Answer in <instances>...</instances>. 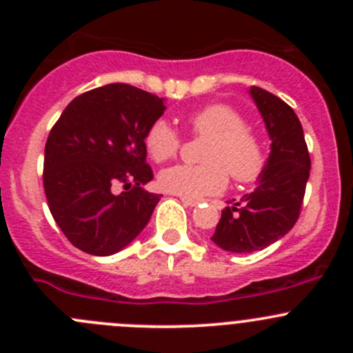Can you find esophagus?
<instances>
[{"label": "esophagus", "mask_w": 353, "mask_h": 353, "mask_svg": "<svg viewBox=\"0 0 353 353\" xmlns=\"http://www.w3.org/2000/svg\"><path fill=\"white\" fill-rule=\"evenodd\" d=\"M181 201H183L184 206H196L198 205L196 199H190V198H183V196H181Z\"/></svg>", "instance_id": "1"}]
</instances>
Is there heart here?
<instances>
[{
  "label": "heart",
  "mask_w": 353,
  "mask_h": 353,
  "mask_svg": "<svg viewBox=\"0 0 353 353\" xmlns=\"http://www.w3.org/2000/svg\"><path fill=\"white\" fill-rule=\"evenodd\" d=\"M196 137L208 138L203 165H172L159 174L167 193L199 199L219 194L227 186V172L237 183H249L261 174L265 152L258 134L244 124L243 116L227 104H210L188 117ZM145 147L155 162L174 159L181 138L165 121H155L145 134Z\"/></svg>",
  "instance_id": "heart-1"
}]
</instances>
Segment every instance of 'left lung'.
<instances>
[{"label": "left lung", "mask_w": 353, "mask_h": 353, "mask_svg": "<svg viewBox=\"0 0 353 353\" xmlns=\"http://www.w3.org/2000/svg\"><path fill=\"white\" fill-rule=\"evenodd\" d=\"M249 95L272 140L270 155L254 191L222 210L212 236L223 251L241 254L268 248L295 225L311 170L304 131L294 109L259 87L249 88Z\"/></svg>", "instance_id": "left-lung-1"}]
</instances>
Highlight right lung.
<instances>
[{
  "instance_id": "add662e5",
  "label": "right lung",
  "mask_w": 353,
  "mask_h": 353,
  "mask_svg": "<svg viewBox=\"0 0 353 353\" xmlns=\"http://www.w3.org/2000/svg\"><path fill=\"white\" fill-rule=\"evenodd\" d=\"M165 110L163 99L126 83L78 95L52 126L44 150V191L59 229L74 248L110 256L147 227L162 194L145 134ZM123 183L126 192L116 195Z\"/></svg>"
}]
</instances>
